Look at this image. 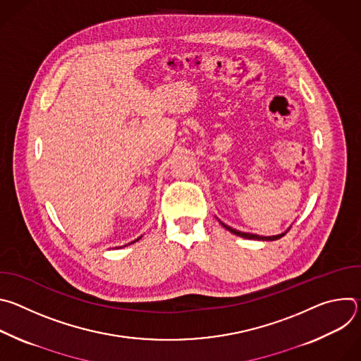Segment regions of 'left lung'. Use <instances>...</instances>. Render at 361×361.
Instances as JSON below:
<instances>
[{"label":"left lung","instance_id":"1","mask_svg":"<svg viewBox=\"0 0 361 361\" xmlns=\"http://www.w3.org/2000/svg\"><path fill=\"white\" fill-rule=\"evenodd\" d=\"M223 224V223H221ZM223 227H226L228 231H231L233 234H235V235H240V237H244V238H248V240H263V241H274V240H279V238H281L286 233H283V234H279V235H271V237H263V235H257V234H250V233H241V231H237V230H234V228H231V227H228V226H226V224H223Z\"/></svg>","mask_w":361,"mask_h":361}]
</instances>
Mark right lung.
I'll return each mask as SVG.
<instances>
[{"label":"right lung","mask_w":361,"mask_h":361,"mask_svg":"<svg viewBox=\"0 0 361 361\" xmlns=\"http://www.w3.org/2000/svg\"><path fill=\"white\" fill-rule=\"evenodd\" d=\"M135 241H137V240H135ZM135 241H133V243H135Z\"/></svg>","instance_id":"1"}]
</instances>
